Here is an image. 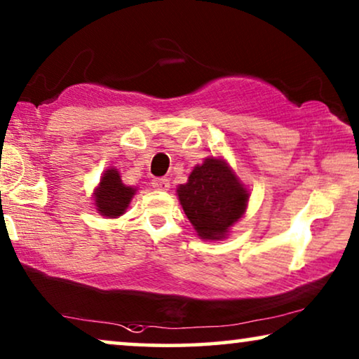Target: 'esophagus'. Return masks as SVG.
Here are the masks:
<instances>
[{
	"mask_svg": "<svg viewBox=\"0 0 359 359\" xmlns=\"http://www.w3.org/2000/svg\"><path fill=\"white\" fill-rule=\"evenodd\" d=\"M151 186L158 191H168L170 189V180L168 178H155L151 181Z\"/></svg>",
	"mask_w": 359,
	"mask_h": 359,
	"instance_id": "1",
	"label": "esophagus"
}]
</instances>
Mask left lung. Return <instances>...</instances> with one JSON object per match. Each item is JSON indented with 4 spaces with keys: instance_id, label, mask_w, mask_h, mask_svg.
<instances>
[{
    "instance_id": "1",
    "label": "left lung",
    "mask_w": 359,
    "mask_h": 359,
    "mask_svg": "<svg viewBox=\"0 0 359 359\" xmlns=\"http://www.w3.org/2000/svg\"><path fill=\"white\" fill-rule=\"evenodd\" d=\"M184 214L205 240H220L247 209L248 191L222 160L208 158L178 188Z\"/></svg>"
}]
</instances>
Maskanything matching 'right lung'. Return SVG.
<instances>
[{"mask_svg":"<svg viewBox=\"0 0 359 359\" xmlns=\"http://www.w3.org/2000/svg\"><path fill=\"white\" fill-rule=\"evenodd\" d=\"M134 193V188L122 184L121 176L116 170H107L95 193L96 208L106 217H117L126 212Z\"/></svg>","mask_w":359,"mask_h":359,"instance_id":"add662e5","label":"right lung"}]
</instances>
